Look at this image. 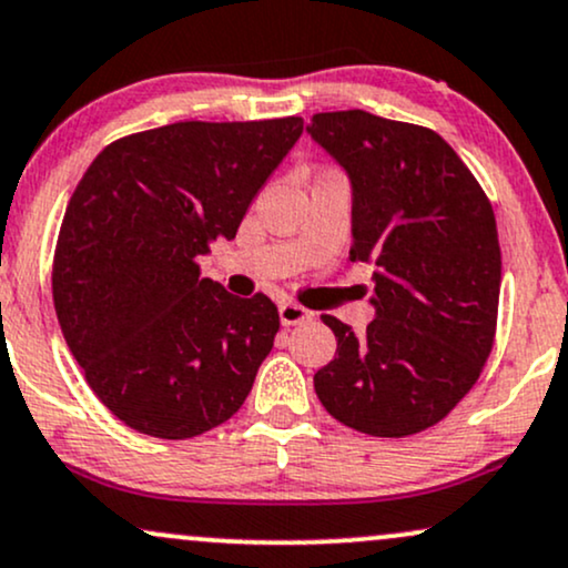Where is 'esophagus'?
I'll return each instance as SVG.
<instances>
[{"mask_svg":"<svg viewBox=\"0 0 568 568\" xmlns=\"http://www.w3.org/2000/svg\"><path fill=\"white\" fill-rule=\"evenodd\" d=\"M278 318H282L284 326H295V324H305L313 318V311L303 308V305L292 303V300H284L282 305H278Z\"/></svg>","mask_w":568,"mask_h":568,"instance_id":"obj_1","label":"esophagus"}]
</instances>
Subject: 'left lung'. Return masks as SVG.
Masks as SVG:
<instances>
[{"label": "left lung", "instance_id": "left-lung-1", "mask_svg": "<svg viewBox=\"0 0 568 568\" xmlns=\"http://www.w3.org/2000/svg\"><path fill=\"white\" fill-rule=\"evenodd\" d=\"M308 132L351 178V260L375 265V322L356 337L324 313L337 353L313 388L353 430L415 436L468 396L495 345L503 278L495 210L428 126L353 109L313 113Z\"/></svg>", "mask_w": 568, "mask_h": 568}]
</instances>
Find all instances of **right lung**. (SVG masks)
<instances>
[{
  "label": "right lung",
  "instance_id": "add662e5",
  "mask_svg": "<svg viewBox=\"0 0 568 568\" xmlns=\"http://www.w3.org/2000/svg\"><path fill=\"white\" fill-rule=\"evenodd\" d=\"M303 119L175 122L113 140L79 180L52 260L65 345L126 428L202 436L242 409L278 311L202 278L199 257L236 236Z\"/></svg>",
  "mask_w": 568,
  "mask_h": 568
}]
</instances>
